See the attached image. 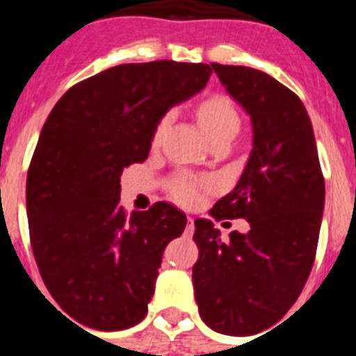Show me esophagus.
<instances>
[{"mask_svg": "<svg viewBox=\"0 0 356 356\" xmlns=\"http://www.w3.org/2000/svg\"><path fill=\"white\" fill-rule=\"evenodd\" d=\"M194 233V218H186V234Z\"/></svg>", "mask_w": 356, "mask_h": 356, "instance_id": "1", "label": "esophagus"}]
</instances>
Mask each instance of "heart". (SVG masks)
<instances>
[{
  "label": "heart",
  "instance_id": "1",
  "mask_svg": "<svg viewBox=\"0 0 356 356\" xmlns=\"http://www.w3.org/2000/svg\"><path fill=\"white\" fill-rule=\"evenodd\" d=\"M197 116L205 129V133L211 136L212 142L216 140H233L242 127V118L238 113L236 105L233 99L225 94H211L205 97L197 107ZM172 114H162L159 122L155 123V129L151 133V144H161L164 129L168 127ZM168 194L172 200H175L181 205H194L201 200L203 194V183L200 179L192 177L188 173H175L168 181Z\"/></svg>",
  "mask_w": 356,
  "mask_h": 356
}]
</instances>
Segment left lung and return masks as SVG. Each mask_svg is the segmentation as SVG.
<instances>
[{
    "label": "left lung",
    "instance_id": "obj_1",
    "mask_svg": "<svg viewBox=\"0 0 356 356\" xmlns=\"http://www.w3.org/2000/svg\"><path fill=\"white\" fill-rule=\"evenodd\" d=\"M253 122V151L236 188L212 207L216 222H249V233L222 240L211 220H195L200 249L192 268L207 325L248 337L271 327L296 303L318 249L325 179L314 131L298 94L264 72L212 63Z\"/></svg>",
    "mask_w": 356,
    "mask_h": 356
}]
</instances>
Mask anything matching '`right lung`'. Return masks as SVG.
<instances>
[{
  "mask_svg": "<svg viewBox=\"0 0 356 356\" xmlns=\"http://www.w3.org/2000/svg\"><path fill=\"white\" fill-rule=\"evenodd\" d=\"M211 74L201 63L120 64L79 81L47 116L25 186L31 248L53 299L83 325L122 331L147 312L162 251L186 218L164 201L129 216L120 175Z\"/></svg>",
  "mask_w": 356,
  "mask_h": 356,
  "instance_id": "1",
  "label": "right lung"
}]
</instances>
